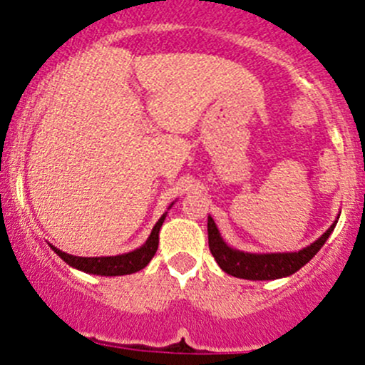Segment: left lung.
I'll return each instance as SVG.
<instances>
[{"mask_svg": "<svg viewBox=\"0 0 365 365\" xmlns=\"http://www.w3.org/2000/svg\"><path fill=\"white\" fill-rule=\"evenodd\" d=\"M341 217V215H339ZM336 220L328 227L324 235L317 238L314 244L307 245L304 249L296 252H245L232 249L222 238L217 224L211 217H207V240H210V251L217 259L218 267L224 272L235 277L252 281L279 279V277L292 276L294 272L307 265L324 245L331 231L335 229Z\"/></svg>", "mask_w": 365, "mask_h": 365, "instance_id": "1", "label": "left lung"}]
</instances>
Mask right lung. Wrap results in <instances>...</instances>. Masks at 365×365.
Wrapping results in <instances>:
<instances>
[{
	"mask_svg": "<svg viewBox=\"0 0 365 365\" xmlns=\"http://www.w3.org/2000/svg\"><path fill=\"white\" fill-rule=\"evenodd\" d=\"M172 204L168 206V210L172 207ZM165 218H166V213L155 222L154 229H152L150 232V237L147 238V242H145L141 247L134 249V251L130 252H125V255L93 256V258H84V256L68 255V252L61 251V249H57L51 244L50 247L53 249L55 255L61 256L69 267H73V269L76 270H82V272L86 274H96V276H127V274H133V272H138V270L145 269V267L150 263V259L154 258L159 245V229H161Z\"/></svg>",
	"mask_w": 365,
	"mask_h": 365,
	"instance_id": "1",
	"label": "right lung"
}]
</instances>
